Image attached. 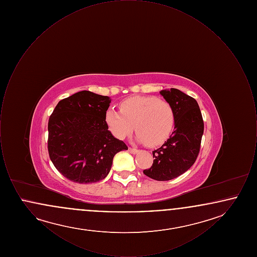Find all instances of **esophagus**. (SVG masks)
<instances>
[{
    "label": "esophagus",
    "mask_w": 257,
    "mask_h": 257,
    "mask_svg": "<svg viewBox=\"0 0 257 257\" xmlns=\"http://www.w3.org/2000/svg\"><path fill=\"white\" fill-rule=\"evenodd\" d=\"M128 150H129V152H130V153H132V154H137V153L139 152V150H138V149H136V148H132V147H129V148H128Z\"/></svg>",
    "instance_id": "obj_1"
}]
</instances>
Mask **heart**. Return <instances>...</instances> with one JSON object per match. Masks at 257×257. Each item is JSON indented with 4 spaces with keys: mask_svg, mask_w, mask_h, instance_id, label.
<instances>
[{
    "mask_svg": "<svg viewBox=\"0 0 257 257\" xmlns=\"http://www.w3.org/2000/svg\"><path fill=\"white\" fill-rule=\"evenodd\" d=\"M119 110L110 109L105 113V122L110 133L118 140L125 139L135 127L138 143L158 147L170 138L173 130L174 110L170 103L158 97L126 98L120 102Z\"/></svg>",
    "mask_w": 257,
    "mask_h": 257,
    "instance_id": "b5f03b06",
    "label": "heart"
}]
</instances>
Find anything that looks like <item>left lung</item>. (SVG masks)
<instances>
[{
	"mask_svg": "<svg viewBox=\"0 0 257 257\" xmlns=\"http://www.w3.org/2000/svg\"><path fill=\"white\" fill-rule=\"evenodd\" d=\"M160 94L174 110V131L162 147L154 150L153 164L144 173L158 181H168L188 171L199 152L204 124L198 104L177 88L163 89Z\"/></svg>",
	"mask_w": 257,
	"mask_h": 257,
	"instance_id": "left-lung-1",
	"label": "left lung"
}]
</instances>
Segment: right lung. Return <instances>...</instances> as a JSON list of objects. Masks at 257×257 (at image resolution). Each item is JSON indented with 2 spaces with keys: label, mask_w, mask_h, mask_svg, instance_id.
<instances>
[{
  "label": "right lung",
  "mask_w": 257,
  "mask_h": 257,
  "mask_svg": "<svg viewBox=\"0 0 257 257\" xmlns=\"http://www.w3.org/2000/svg\"><path fill=\"white\" fill-rule=\"evenodd\" d=\"M110 98L83 90L61 100L48 122V151L56 169L80 184L104 179L114 155L128 147L105 122Z\"/></svg>",
  "instance_id": "right-lung-1"
}]
</instances>
